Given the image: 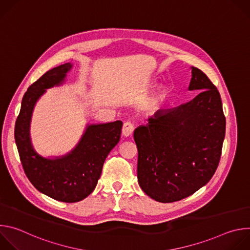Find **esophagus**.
<instances>
[{"label":"esophagus","mask_w":250,"mask_h":250,"mask_svg":"<svg viewBox=\"0 0 250 250\" xmlns=\"http://www.w3.org/2000/svg\"><path fill=\"white\" fill-rule=\"evenodd\" d=\"M133 129H134V127H133V125H132V123L130 122V121H127V122H125V124H124V126H123V134L125 135V136H129L132 132H133Z\"/></svg>","instance_id":"1"}]
</instances>
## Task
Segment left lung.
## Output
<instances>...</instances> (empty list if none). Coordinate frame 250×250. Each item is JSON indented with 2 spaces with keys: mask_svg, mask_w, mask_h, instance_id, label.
I'll list each match as a JSON object with an SVG mask.
<instances>
[{
  "mask_svg": "<svg viewBox=\"0 0 250 250\" xmlns=\"http://www.w3.org/2000/svg\"><path fill=\"white\" fill-rule=\"evenodd\" d=\"M192 101L158 111L135 128L137 180L147 196L161 203L187 198L206 185L222 156L226 117L221 95L208 76L192 67Z\"/></svg>",
  "mask_w": 250,
  "mask_h": 250,
  "instance_id": "1",
  "label": "left lung"
}]
</instances>
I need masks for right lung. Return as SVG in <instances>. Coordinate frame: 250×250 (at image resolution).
<instances>
[{"label":"right lung","instance_id":"obj_1","mask_svg":"<svg viewBox=\"0 0 250 250\" xmlns=\"http://www.w3.org/2000/svg\"><path fill=\"white\" fill-rule=\"evenodd\" d=\"M72 67L65 63L44 73L24 93L15 125V140L24 173L30 183L46 196L65 203H76L96 188L104 162L119 144L123 122L91 125L76 148L66 156L46 159L31 146L29 123L33 106L45 89L59 85Z\"/></svg>","mask_w":250,"mask_h":250}]
</instances>
